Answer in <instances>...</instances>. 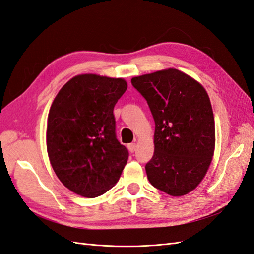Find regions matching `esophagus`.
I'll list each match as a JSON object with an SVG mask.
<instances>
[{"label":"esophagus","mask_w":254,"mask_h":254,"mask_svg":"<svg viewBox=\"0 0 254 254\" xmlns=\"http://www.w3.org/2000/svg\"><path fill=\"white\" fill-rule=\"evenodd\" d=\"M127 149H128L129 152L133 153L136 150V144H135V142H132V144H128L127 145Z\"/></svg>","instance_id":"34e87169"}]
</instances>
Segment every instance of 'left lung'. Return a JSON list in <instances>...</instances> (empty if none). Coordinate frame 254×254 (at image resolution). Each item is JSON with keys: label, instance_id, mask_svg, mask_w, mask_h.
Returning <instances> with one entry per match:
<instances>
[{"label": "left lung", "instance_id": "1", "mask_svg": "<svg viewBox=\"0 0 254 254\" xmlns=\"http://www.w3.org/2000/svg\"><path fill=\"white\" fill-rule=\"evenodd\" d=\"M155 123L154 153L147 177L172 196L196 188L209 168L216 134L209 96L199 82L176 68L132 78Z\"/></svg>", "mask_w": 254, "mask_h": 254}]
</instances>
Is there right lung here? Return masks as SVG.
<instances>
[{
  "label": "right lung",
  "mask_w": 254,
  "mask_h": 254,
  "mask_svg": "<svg viewBox=\"0 0 254 254\" xmlns=\"http://www.w3.org/2000/svg\"><path fill=\"white\" fill-rule=\"evenodd\" d=\"M122 78L77 75L59 91L47 122V152L61 183L93 198L117 184L128 152L116 136L114 107L126 92Z\"/></svg>",
  "instance_id": "1"
}]
</instances>
